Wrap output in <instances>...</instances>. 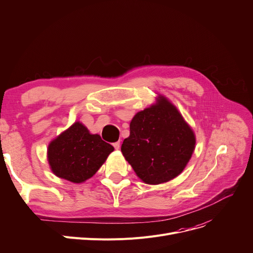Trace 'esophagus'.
<instances>
[{
	"label": "esophagus",
	"instance_id": "obj_1",
	"mask_svg": "<svg viewBox=\"0 0 253 253\" xmlns=\"http://www.w3.org/2000/svg\"><path fill=\"white\" fill-rule=\"evenodd\" d=\"M113 145H114V148H115L116 150H119V148H120V141H116V142H114V143H113Z\"/></svg>",
	"mask_w": 253,
	"mask_h": 253
}]
</instances>
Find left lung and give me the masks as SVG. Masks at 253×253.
I'll return each instance as SVG.
<instances>
[{
    "label": "left lung",
    "mask_w": 253,
    "mask_h": 253,
    "mask_svg": "<svg viewBox=\"0 0 253 253\" xmlns=\"http://www.w3.org/2000/svg\"><path fill=\"white\" fill-rule=\"evenodd\" d=\"M137 113L121 151L137 176L149 184L171 180L184 169L195 149L193 130L166 98Z\"/></svg>",
    "instance_id": "8db88e82"
}]
</instances>
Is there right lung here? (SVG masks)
<instances>
[{
  "label": "right lung",
  "mask_w": 253,
  "mask_h": 253,
  "mask_svg": "<svg viewBox=\"0 0 253 253\" xmlns=\"http://www.w3.org/2000/svg\"><path fill=\"white\" fill-rule=\"evenodd\" d=\"M113 151L100 135L77 122L49 144L48 161L55 175L80 183L94 175Z\"/></svg>",
  "instance_id": "obj_1"
}]
</instances>
